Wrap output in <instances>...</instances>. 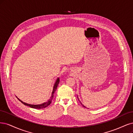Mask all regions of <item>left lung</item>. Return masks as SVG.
I'll return each mask as SVG.
<instances>
[{
  "label": "left lung",
  "instance_id": "1",
  "mask_svg": "<svg viewBox=\"0 0 133 133\" xmlns=\"http://www.w3.org/2000/svg\"><path fill=\"white\" fill-rule=\"evenodd\" d=\"M78 100H79V99H78ZM79 102H80V101H79ZM80 103H81V104H82V106H83V107H85V106H84V105H83V104H82V103H81V102H80Z\"/></svg>",
  "mask_w": 133,
  "mask_h": 133
}]
</instances>
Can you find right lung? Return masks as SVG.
<instances>
[{
	"instance_id": "1",
	"label": "right lung",
	"mask_w": 133,
	"mask_h": 133,
	"mask_svg": "<svg viewBox=\"0 0 133 133\" xmlns=\"http://www.w3.org/2000/svg\"><path fill=\"white\" fill-rule=\"evenodd\" d=\"M59 82V78L58 77L56 79V80L55 81V83L54 84V87H53V88H52V92H51V93L49 95V97L47 98V99L43 103H40V104H28V103H26L23 102L22 101H21L16 96V97L21 103H22L23 104H24L25 105L29 106L30 107H31V108H35V109H42V108H46V107H47L48 106H49L51 103V102H52V101L53 99V98H54V95L55 91H56V89L57 88V85H58Z\"/></svg>"
}]
</instances>
